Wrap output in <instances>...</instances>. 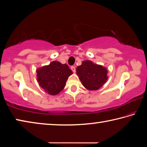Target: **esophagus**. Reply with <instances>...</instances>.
<instances>
[{"label":"esophagus","instance_id":"esophagus-1","mask_svg":"<svg viewBox=\"0 0 147 147\" xmlns=\"http://www.w3.org/2000/svg\"><path fill=\"white\" fill-rule=\"evenodd\" d=\"M71 70L73 71V73H75V72H76V68H75V67H74V66H71Z\"/></svg>","mask_w":147,"mask_h":147}]
</instances>
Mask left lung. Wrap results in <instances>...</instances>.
Segmentation results:
<instances>
[{
  "label": "left lung",
  "mask_w": 147,
  "mask_h": 147,
  "mask_svg": "<svg viewBox=\"0 0 147 147\" xmlns=\"http://www.w3.org/2000/svg\"><path fill=\"white\" fill-rule=\"evenodd\" d=\"M107 69L100 65L94 64L91 61H82L76 68V74L83 86L88 90H97L108 80Z\"/></svg>",
  "instance_id": "left-lung-1"
}]
</instances>
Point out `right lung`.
Returning <instances> with one entry per match:
<instances>
[{
  "label": "right lung",
  "instance_id": "1",
  "mask_svg": "<svg viewBox=\"0 0 147 147\" xmlns=\"http://www.w3.org/2000/svg\"><path fill=\"white\" fill-rule=\"evenodd\" d=\"M36 73L39 86L52 95L58 94L63 90L67 80L73 74L67 65L56 61L38 69Z\"/></svg>",
  "mask_w": 147,
  "mask_h": 147
}]
</instances>
